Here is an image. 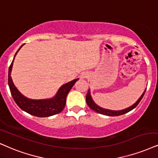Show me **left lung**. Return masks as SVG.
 Returning <instances> with one entry per match:
<instances>
[{
	"label": "left lung",
	"mask_w": 158,
	"mask_h": 158,
	"mask_svg": "<svg viewBox=\"0 0 158 158\" xmlns=\"http://www.w3.org/2000/svg\"><path fill=\"white\" fill-rule=\"evenodd\" d=\"M145 92H146V89L143 93L142 95H141V96L139 98V99L136 102H135L133 106L128 107L127 109H124V110H120V111H111V110H109V109H103V108H101L100 106H98L96 105L95 103H94L93 99H92L90 93H89V89L88 90V92H87V95H86V102H87V104L88 105V106L91 109H93V110L96 111V112L101 114L111 116V117H114V116L123 115L124 114L129 112L130 111L133 110V109H135V108L138 106V104H139V102L141 101V100L142 99V98L143 97V95H144L145 94Z\"/></svg>",
	"instance_id": "left-lung-1"
}]
</instances>
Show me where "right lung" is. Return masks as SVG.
I'll list each match as a JSON object with an SVG mask.
<instances>
[{
    "label": "right lung",
    "mask_w": 158,
    "mask_h": 158,
    "mask_svg": "<svg viewBox=\"0 0 158 158\" xmlns=\"http://www.w3.org/2000/svg\"><path fill=\"white\" fill-rule=\"evenodd\" d=\"M23 46V45H22L20 48ZM20 48L18 49V51L20 49ZM17 53L15 54V57ZM13 61L11 62L9 66L8 84H9L11 95H12L13 98L16 103L18 105V106L30 114L39 117H50V116L61 112L64 109L65 103H66V97L68 93H69L73 86L74 85L76 81L79 79H73V81H69V83H66L65 85L62 86L57 92V95L53 98L48 100H31L27 98L22 95L14 85L11 77V69H12Z\"/></svg>",
    "instance_id": "add662e5"
}]
</instances>
